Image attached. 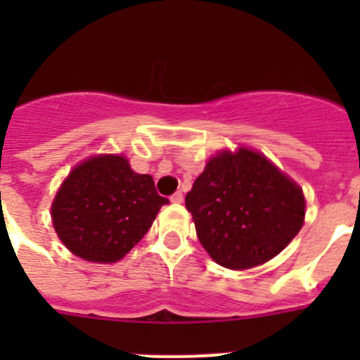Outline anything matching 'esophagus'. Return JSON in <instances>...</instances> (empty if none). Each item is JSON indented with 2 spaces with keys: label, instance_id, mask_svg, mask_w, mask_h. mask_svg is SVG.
I'll list each match as a JSON object with an SVG mask.
<instances>
[{
  "label": "esophagus",
  "instance_id": "1",
  "mask_svg": "<svg viewBox=\"0 0 360 360\" xmlns=\"http://www.w3.org/2000/svg\"><path fill=\"white\" fill-rule=\"evenodd\" d=\"M171 202L173 203H182L184 202V195L178 191V193H174L173 196H171Z\"/></svg>",
  "mask_w": 360,
  "mask_h": 360
}]
</instances>
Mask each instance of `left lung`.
Instances as JSON below:
<instances>
[{
	"label": "left lung",
	"mask_w": 360,
	"mask_h": 360,
	"mask_svg": "<svg viewBox=\"0 0 360 360\" xmlns=\"http://www.w3.org/2000/svg\"><path fill=\"white\" fill-rule=\"evenodd\" d=\"M186 207L203 249L232 270L278 256L304 221L303 189L247 148L212 157L187 193Z\"/></svg>",
	"instance_id": "8db88e82"
}]
</instances>
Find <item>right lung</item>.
Instances as JSON below:
<instances>
[{
    "label": "right lung",
    "mask_w": 360,
    "mask_h": 360,
    "mask_svg": "<svg viewBox=\"0 0 360 360\" xmlns=\"http://www.w3.org/2000/svg\"><path fill=\"white\" fill-rule=\"evenodd\" d=\"M169 203L149 174L120 155H97L66 176L52 203V221L66 249L86 262L115 263L144 238Z\"/></svg>",
    "instance_id": "obj_1"
}]
</instances>
